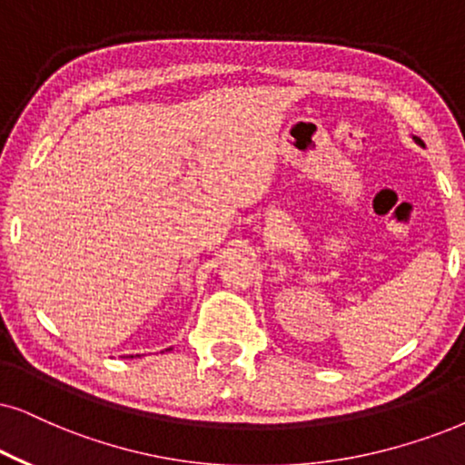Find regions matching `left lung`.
I'll return each mask as SVG.
<instances>
[{
	"instance_id": "obj_1",
	"label": "left lung",
	"mask_w": 465,
	"mask_h": 465,
	"mask_svg": "<svg viewBox=\"0 0 465 465\" xmlns=\"http://www.w3.org/2000/svg\"><path fill=\"white\" fill-rule=\"evenodd\" d=\"M416 141H419V143H420V139H416Z\"/></svg>"
}]
</instances>
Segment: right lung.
Wrapping results in <instances>:
<instances>
[{
  "label": "right lung",
  "instance_id": "right-lung-1",
  "mask_svg": "<svg viewBox=\"0 0 465 465\" xmlns=\"http://www.w3.org/2000/svg\"><path fill=\"white\" fill-rule=\"evenodd\" d=\"M131 358H133V356H131Z\"/></svg>",
  "mask_w": 465,
  "mask_h": 465
}]
</instances>
